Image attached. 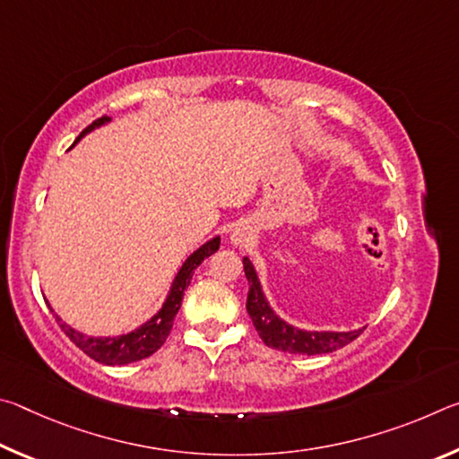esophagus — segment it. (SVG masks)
Segmentation results:
<instances>
[{
    "mask_svg": "<svg viewBox=\"0 0 459 459\" xmlns=\"http://www.w3.org/2000/svg\"><path fill=\"white\" fill-rule=\"evenodd\" d=\"M253 235V229L248 224H238V227L230 232V243L235 247H243L248 243V238Z\"/></svg>",
    "mask_w": 459,
    "mask_h": 459,
    "instance_id": "34e87169",
    "label": "esophagus"
}]
</instances>
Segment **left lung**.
<instances>
[{"instance_id": "left-lung-1", "label": "left lung", "mask_w": 459, "mask_h": 459, "mask_svg": "<svg viewBox=\"0 0 459 459\" xmlns=\"http://www.w3.org/2000/svg\"><path fill=\"white\" fill-rule=\"evenodd\" d=\"M245 275L248 281V295H247V312L251 316L255 330L259 332L261 340L265 342L269 348L281 351L287 354H328L338 351V348L346 346L348 342L360 336V330L351 332H312V330H299L279 317L273 307L263 293V287L259 281L257 271H255L253 263L248 257H243Z\"/></svg>"}]
</instances>
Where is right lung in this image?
Returning <instances> with one entry per match:
<instances>
[{
	"instance_id": "1",
	"label": "right lung",
	"mask_w": 459,
	"mask_h": 459,
	"mask_svg": "<svg viewBox=\"0 0 459 459\" xmlns=\"http://www.w3.org/2000/svg\"><path fill=\"white\" fill-rule=\"evenodd\" d=\"M108 121H111L108 117H100L97 121H92V126L84 129L82 134L76 137V142H81V137L91 134L92 129L105 126ZM219 247H221V237H214L200 248H196V251L184 261L180 271H178V275L174 277V283L169 287V293L164 301V306L160 307V312L152 316L150 320L139 325V328H135L134 332L121 333V336H107V338L87 336V333L74 330L66 322H62L60 317L54 314V309L48 301H46V304H48L50 312L54 314V317H56L62 332H65L66 336L71 338V342H74L84 354L91 356L92 360L107 364V367H117V364L121 367V364L143 360L147 356H152L155 351H160L161 344H164L166 338L169 336V330H172L174 325V317L182 306L184 291L186 287L190 285L194 269H196L206 257H211L212 253L219 251Z\"/></svg>"
}]
</instances>
